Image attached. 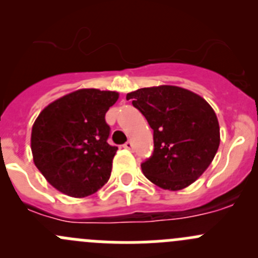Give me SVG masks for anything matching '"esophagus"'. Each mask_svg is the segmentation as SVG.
Wrapping results in <instances>:
<instances>
[{
	"label": "esophagus",
	"mask_w": 258,
	"mask_h": 258,
	"mask_svg": "<svg viewBox=\"0 0 258 258\" xmlns=\"http://www.w3.org/2000/svg\"><path fill=\"white\" fill-rule=\"evenodd\" d=\"M123 147L126 148V150H132V148H134V145H132L131 141H127L126 144L123 145Z\"/></svg>",
	"instance_id": "obj_1"
}]
</instances>
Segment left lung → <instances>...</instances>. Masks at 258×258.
<instances>
[{
	"mask_svg": "<svg viewBox=\"0 0 258 258\" xmlns=\"http://www.w3.org/2000/svg\"><path fill=\"white\" fill-rule=\"evenodd\" d=\"M127 100L153 130L152 156L141 163L156 186L178 191L194 183L212 162L220 146V126L206 100L177 86L140 88Z\"/></svg>",
	"mask_w": 258,
	"mask_h": 258,
	"instance_id": "1",
	"label": "left lung"
}]
</instances>
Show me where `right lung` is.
Instances as JSON below:
<instances>
[{
	"label": "right lung",
	"mask_w": 258,
	"mask_h": 258,
	"mask_svg": "<svg viewBox=\"0 0 258 258\" xmlns=\"http://www.w3.org/2000/svg\"><path fill=\"white\" fill-rule=\"evenodd\" d=\"M113 91L82 88L49 103L31 134L33 162L49 183L71 197H86L108 181L116 146L108 145L105 114Z\"/></svg>",
	"instance_id": "add662e5"
}]
</instances>
